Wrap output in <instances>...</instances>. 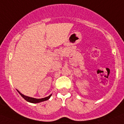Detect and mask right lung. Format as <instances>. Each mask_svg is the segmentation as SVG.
I'll return each mask as SVG.
<instances>
[{"instance_id":"right-lung-1","label":"right lung","mask_w":124,"mask_h":124,"mask_svg":"<svg viewBox=\"0 0 124 124\" xmlns=\"http://www.w3.org/2000/svg\"><path fill=\"white\" fill-rule=\"evenodd\" d=\"M18 92L19 93V94L21 95L22 97L25 100H26L27 101L29 102H31V103H38V102H43V101H47L48 99H50V97H51V94L48 97H46L45 98H41V99H36V98H33V97H28V96H24L23 94H21V93H20L19 91H18Z\"/></svg>"}]
</instances>
